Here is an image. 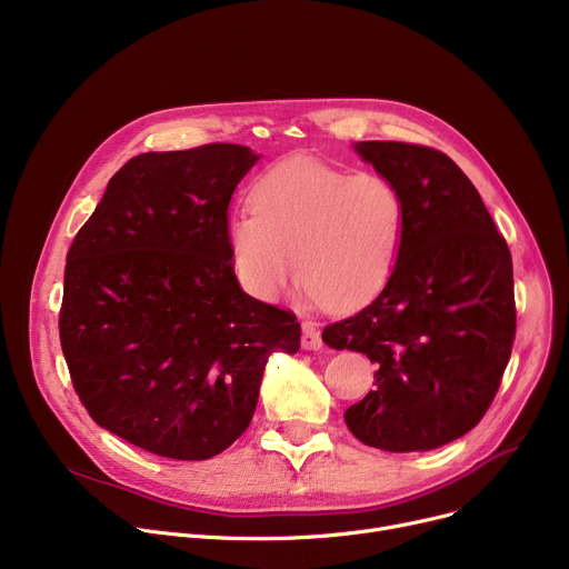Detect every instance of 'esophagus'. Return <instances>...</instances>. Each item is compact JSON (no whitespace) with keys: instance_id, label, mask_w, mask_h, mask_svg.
Returning a JSON list of instances; mask_svg holds the SVG:
<instances>
[{"instance_id":"34e87169","label":"esophagus","mask_w":569,"mask_h":569,"mask_svg":"<svg viewBox=\"0 0 569 569\" xmlns=\"http://www.w3.org/2000/svg\"><path fill=\"white\" fill-rule=\"evenodd\" d=\"M300 342H303L306 351H319L323 347V340H321L319 330H317V326L312 321L303 323V340H300Z\"/></svg>"}]
</instances>
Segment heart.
<instances>
[{"label": "heart", "instance_id": "heart-1", "mask_svg": "<svg viewBox=\"0 0 569 569\" xmlns=\"http://www.w3.org/2000/svg\"><path fill=\"white\" fill-rule=\"evenodd\" d=\"M250 211L229 220L227 246L241 287L263 303L278 300L298 269L312 306L370 303L388 284L407 233L405 197L390 179L312 158L266 170L250 188Z\"/></svg>", "mask_w": 569, "mask_h": 569}]
</instances>
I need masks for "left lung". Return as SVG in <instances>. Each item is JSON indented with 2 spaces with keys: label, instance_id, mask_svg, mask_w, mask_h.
<instances>
[{
  "label": "left lung",
  "instance_id": "obj_1",
  "mask_svg": "<svg viewBox=\"0 0 569 569\" xmlns=\"http://www.w3.org/2000/svg\"><path fill=\"white\" fill-rule=\"evenodd\" d=\"M405 197L407 233L383 291L323 328L330 349L377 362V388L345 411L365 446L441 448L471 431L500 386L515 340L512 257L480 192L441 151L356 142Z\"/></svg>",
  "mask_w": 569,
  "mask_h": 569
}]
</instances>
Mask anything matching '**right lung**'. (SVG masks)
I'll return each instance as SVG.
<instances>
[{
	"label": "right lung",
	"mask_w": 569,
	"mask_h": 569,
	"mask_svg": "<svg viewBox=\"0 0 569 569\" xmlns=\"http://www.w3.org/2000/svg\"><path fill=\"white\" fill-rule=\"evenodd\" d=\"M257 160L241 144L130 158L66 257L59 338L76 392L96 425L147 452L227 450L266 362L300 349L296 317L231 269L227 209Z\"/></svg>",
	"instance_id": "right-lung-1"
}]
</instances>
